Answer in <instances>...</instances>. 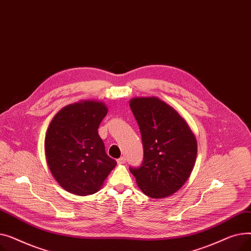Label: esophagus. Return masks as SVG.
<instances>
[{
	"instance_id": "obj_1",
	"label": "esophagus",
	"mask_w": 251,
	"mask_h": 251,
	"mask_svg": "<svg viewBox=\"0 0 251 251\" xmlns=\"http://www.w3.org/2000/svg\"><path fill=\"white\" fill-rule=\"evenodd\" d=\"M117 163H118L119 165H123V164H125V163H126V157H125V156H121L120 159H118V160H117Z\"/></svg>"
}]
</instances>
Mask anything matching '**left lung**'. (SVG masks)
<instances>
[{
	"label": "left lung",
	"mask_w": 251,
	"mask_h": 251,
	"mask_svg": "<svg viewBox=\"0 0 251 251\" xmlns=\"http://www.w3.org/2000/svg\"><path fill=\"white\" fill-rule=\"evenodd\" d=\"M140 129L143 161L130 167L141 191L152 199H162L179 190L194 167L197 143L184 119L157 98L130 100Z\"/></svg>",
	"instance_id": "left-lung-1"
}]
</instances>
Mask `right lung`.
I'll return each mask as SVG.
<instances>
[{
	"label": "right lung",
	"mask_w": 251,
	"mask_h": 251,
	"mask_svg": "<svg viewBox=\"0 0 251 251\" xmlns=\"http://www.w3.org/2000/svg\"><path fill=\"white\" fill-rule=\"evenodd\" d=\"M107 113L102 102L84 100L63 108L51 120L45 140L47 162L65 190L95 193L117 165L98 132Z\"/></svg>",
	"instance_id": "right-lung-1"
}]
</instances>
